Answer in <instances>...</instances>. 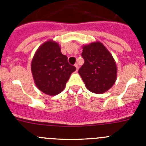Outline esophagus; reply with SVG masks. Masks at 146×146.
<instances>
[{
	"label": "esophagus",
	"mask_w": 146,
	"mask_h": 146,
	"mask_svg": "<svg viewBox=\"0 0 146 146\" xmlns=\"http://www.w3.org/2000/svg\"><path fill=\"white\" fill-rule=\"evenodd\" d=\"M75 67H76V71H77L78 69H79V66H78V64H75Z\"/></svg>",
	"instance_id": "34e87169"
}]
</instances>
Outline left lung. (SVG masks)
Segmentation results:
<instances>
[{"label":"left lung","instance_id":"1","mask_svg":"<svg viewBox=\"0 0 146 146\" xmlns=\"http://www.w3.org/2000/svg\"><path fill=\"white\" fill-rule=\"evenodd\" d=\"M82 57L85 62L78 72L88 90L106 92L116 80V64L111 54L102 43L94 42L83 47Z\"/></svg>","mask_w":146,"mask_h":146}]
</instances>
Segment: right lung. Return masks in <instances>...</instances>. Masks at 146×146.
Instances as JSON below:
<instances>
[{"mask_svg": "<svg viewBox=\"0 0 146 146\" xmlns=\"http://www.w3.org/2000/svg\"><path fill=\"white\" fill-rule=\"evenodd\" d=\"M76 70L68 58L60 52V46L47 41L37 50L32 60L31 71L36 86L40 91L55 96L64 91L71 74Z\"/></svg>", "mask_w": 146, "mask_h": 146, "instance_id": "1", "label": "right lung"}]
</instances>
